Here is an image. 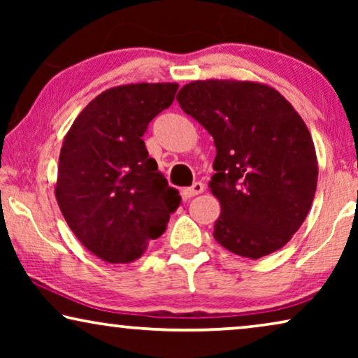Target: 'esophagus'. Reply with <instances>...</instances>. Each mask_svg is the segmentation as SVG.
I'll return each mask as SVG.
<instances>
[{
  "instance_id": "1",
  "label": "esophagus",
  "mask_w": 358,
  "mask_h": 358,
  "mask_svg": "<svg viewBox=\"0 0 358 358\" xmlns=\"http://www.w3.org/2000/svg\"><path fill=\"white\" fill-rule=\"evenodd\" d=\"M203 189H205V187H203L202 182H194L192 185H190V187L182 189V197H184L185 200L192 199V197H195V195L202 194Z\"/></svg>"
}]
</instances>
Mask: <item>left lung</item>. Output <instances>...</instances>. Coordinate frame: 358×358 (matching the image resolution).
I'll list each match as a JSON object with an SVG mask.
<instances>
[{
    "label": "left lung",
    "mask_w": 358,
    "mask_h": 358,
    "mask_svg": "<svg viewBox=\"0 0 358 358\" xmlns=\"http://www.w3.org/2000/svg\"><path fill=\"white\" fill-rule=\"evenodd\" d=\"M176 99L217 148L210 180L222 205L217 243L249 259L285 246L305 222L317 182L301 117L275 90L251 81H194Z\"/></svg>",
    "instance_id": "obj_1"
}]
</instances>
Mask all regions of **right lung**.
Instances as JSON below:
<instances>
[{
  "label": "right lung",
  "mask_w": 358,
  "mask_h": 358,
  "mask_svg": "<svg viewBox=\"0 0 358 358\" xmlns=\"http://www.w3.org/2000/svg\"><path fill=\"white\" fill-rule=\"evenodd\" d=\"M178 85L140 83L107 90L73 122L60 151L57 202L68 227L110 264L138 259L180 205L141 136L173 104Z\"/></svg>",
  "instance_id": "add662e5"
}]
</instances>
